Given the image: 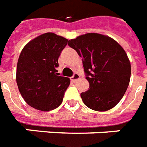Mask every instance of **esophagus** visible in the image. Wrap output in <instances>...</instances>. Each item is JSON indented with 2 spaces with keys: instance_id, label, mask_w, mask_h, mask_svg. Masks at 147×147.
I'll list each match as a JSON object with an SVG mask.
<instances>
[{
  "instance_id": "obj_1",
  "label": "esophagus",
  "mask_w": 147,
  "mask_h": 147,
  "mask_svg": "<svg viewBox=\"0 0 147 147\" xmlns=\"http://www.w3.org/2000/svg\"><path fill=\"white\" fill-rule=\"evenodd\" d=\"M80 75L77 73V72H75V73L73 74V76L71 77V80H72L73 82H76V81L77 80H79L80 79Z\"/></svg>"
}]
</instances>
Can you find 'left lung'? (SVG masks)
<instances>
[{
  "label": "left lung",
  "mask_w": 147,
  "mask_h": 147,
  "mask_svg": "<svg viewBox=\"0 0 147 147\" xmlns=\"http://www.w3.org/2000/svg\"><path fill=\"white\" fill-rule=\"evenodd\" d=\"M67 45L82 57L89 90L80 94L90 109L105 111L123 97L131 78V63L124 49L112 38L87 33Z\"/></svg>",
  "instance_id": "obj_1"
}]
</instances>
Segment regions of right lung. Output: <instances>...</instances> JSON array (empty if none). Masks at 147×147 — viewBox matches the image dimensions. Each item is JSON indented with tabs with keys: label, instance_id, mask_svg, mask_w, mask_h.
<instances>
[{
	"label": "right lung",
	"instance_id": "1",
	"mask_svg": "<svg viewBox=\"0 0 147 147\" xmlns=\"http://www.w3.org/2000/svg\"><path fill=\"white\" fill-rule=\"evenodd\" d=\"M67 40L48 32L31 40L20 52L16 67V84L28 104L48 111L63 101L70 84L67 77L59 76L58 59Z\"/></svg>",
	"mask_w": 147,
	"mask_h": 147
}]
</instances>
